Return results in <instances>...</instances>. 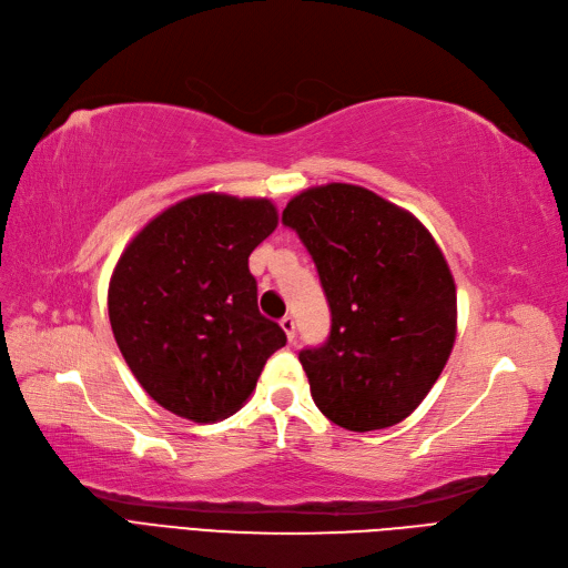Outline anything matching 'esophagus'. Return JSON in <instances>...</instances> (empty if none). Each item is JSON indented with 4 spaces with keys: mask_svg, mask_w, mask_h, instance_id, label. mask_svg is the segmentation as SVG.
<instances>
[{
    "mask_svg": "<svg viewBox=\"0 0 568 568\" xmlns=\"http://www.w3.org/2000/svg\"><path fill=\"white\" fill-rule=\"evenodd\" d=\"M280 326L284 328V334H286L288 343L296 341V322H293V317H284V320L280 322Z\"/></svg>",
    "mask_w": 568,
    "mask_h": 568,
    "instance_id": "34e87169",
    "label": "esophagus"
}]
</instances>
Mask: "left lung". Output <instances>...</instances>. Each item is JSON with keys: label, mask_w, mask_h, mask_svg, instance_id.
Wrapping results in <instances>:
<instances>
[{"label": "left lung", "mask_w": 568, "mask_h": 568, "mask_svg": "<svg viewBox=\"0 0 568 568\" xmlns=\"http://www.w3.org/2000/svg\"><path fill=\"white\" fill-rule=\"evenodd\" d=\"M282 221L310 251L331 307L328 341L298 355L312 399L352 433L402 423L456 341V284L442 248L414 213L347 183L296 194Z\"/></svg>", "instance_id": "1"}]
</instances>
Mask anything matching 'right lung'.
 I'll return each instance as SVG.
<instances>
[{
	"mask_svg": "<svg viewBox=\"0 0 568 568\" xmlns=\"http://www.w3.org/2000/svg\"><path fill=\"white\" fill-rule=\"evenodd\" d=\"M270 200L204 192L169 206L129 242L112 272L116 345L145 393L171 414L213 423L253 393L286 345L258 312L248 256L277 227Z\"/></svg>",
	"mask_w": 568,
	"mask_h": 568,
	"instance_id": "obj_1",
	"label": "right lung"
}]
</instances>
